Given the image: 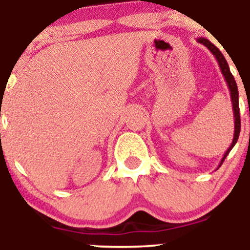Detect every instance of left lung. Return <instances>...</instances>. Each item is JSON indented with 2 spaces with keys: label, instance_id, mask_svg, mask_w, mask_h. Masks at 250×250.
<instances>
[{
  "label": "left lung",
  "instance_id": "left-lung-1",
  "mask_svg": "<svg viewBox=\"0 0 250 250\" xmlns=\"http://www.w3.org/2000/svg\"><path fill=\"white\" fill-rule=\"evenodd\" d=\"M197 42H200V43H202L203 46H206L207 48H208V49L211 52V54L215 57L216 62H218V64H219V67H220L221 72H223V76H224V78H225L226 83H228L229 90H230L231 102H232L233 118H234L233 139H232V143H231L230 147L228 148V151L224 153L223 158H221L220 165H219V167H220V166L223 165L224 161H225V158L228 157L229 152H230V151L232 150L233 146L236 145L237 140H238V137H239V132H241V117H239V105H238V88H237L236 81H234L232 74H231L230 67H229V64H228V62H226L225 57L223 55V53H221L215 46H214V44L211 43L209 40H207L206 37H198Z\"/></svg>",
  "mask_w": 250,
  "mask_h": 250
}]
</instances>
